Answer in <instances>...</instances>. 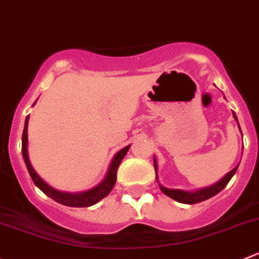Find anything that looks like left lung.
<instances>
[{
    "label": "left lung",
    "mask_w": 259,
    "mask_h": 259,
    "mask_svg": "<svg viewBox=\"0 0 259 259\" xmlns=\"http://www.w3.org/2000/svg\"><path fill=\"white\" fill-rule=\"evenodd\" d=\"M234 117H235V119L238 120V118H236L235 113H234ZM239 128H240V127H239ZM154 167H155V173H156V168H158V165H156L155 159H154ZM238 167H239V165H238ZM238 167H235L234 169L230 170L226 176H225L224 179L221 180V181H218L217 184L212 185V186L207 187V189L198 190V191H195V193H187V191H182V190L167 189V187L162 186V185H159V187H160V190H162L165 195L169 196V198H172V199H175V200L179 201V203H184V204L200 203V201L207 200V199L212 198V196H214L215 194L220 193L221 190H224L225 187H226V185L229 184L230 180H231V177L235 175V172H236Z\"/></svg>",
    "instance_id": "left-lung-1"
}]
</instances>
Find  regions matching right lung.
Instances as JSON below:
<instances>
[{"instance_id":"1","label":"right lung","mask_w":259,"mask_h":259,"mask_svg":"<svg viewBox=\"0 0 259 259\" xmlns=\"http://www.w3.org/2000/svg\"><path fill=\"white\" fill-rule=\"evenodd\" d=\"M28 119H29V115L25 119V125L24 131H23V136H21V153H23V158H24L25 165L28 168V172H29L30 177H32L33 182H34L35 186L39 190H42L47 196H50L51 199H54L58 203L63 204V205H68V207H91L94 204H96L97 201H100L101 199H104L105 196L109 195L111 190H113L115 181H117V170L119 167L122 159L124 158V155L127 154L130 146H125L124 149L119 151L117 155L114 156L113 162H111L110 168L108 170V175H106L105 180L101 182L99 186H96L95 189L86 191V193L80 194H70V193H61L58 190L52 189L51 186L46 184L41 177L38 176L35 170L33 169L32 164L29 162V158H28Z\"/></svg>"}]
</instances>
